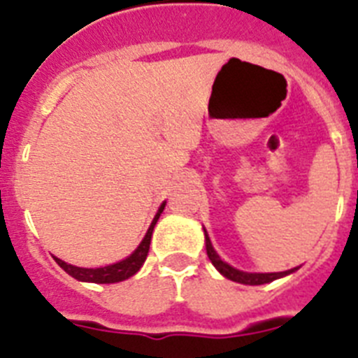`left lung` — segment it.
<instances>
[{
    "instance_id": "left-lung-1",
    "label": "left lung",
    "mask_w": 358,
    "mask_h": 358,
    "mask_svg": "<svg viewBox=\"0 0 358 358\" xmlns=\"http://www.w3.org/2000/svg\"><path fill=\"white\" fill-rule=\"evenodd\" d=\"M204 237H206V253H208V257H210V261H212L213 266L221 271L226 279L235 280V282L257 286V284H266V282H271V280H275V279H280V277H284V275H289L292 271L297 270V268H293V270L279 271V273H246V271L235 270V268H231L230 264H226V262L222 261L219 255H217L215 250H213V246H212V243H210V237L206 235V231H204Z\"/></svg>"
}]
</instances>
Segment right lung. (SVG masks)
<instances>
[{
	"mask_svg": "<svg viewBox=\"0 0 358 358\" xmlns=\"http://www.w3.org/2000/svg\"><path fill=\"white\" fill-rule=\"evenodd\" d=\"M164 210V203L161 204V208H159L157 215L154 217V221L150 224L148 231H146L145 239L141 241V244L137 246L136 252L127 257L124 261L115 262V264H110V266L105 268H78L72 266V264H66L65 261H61V259H56V262L59 264L63 270L66 271L69 275H72L74 279L83 280V282H96V284H110V282H121V280L128 279V277H132L134 273L139 271V268L143 266V262L146 261V255H148L150 250V241H152V231H154V226L157 222L159 215Z\"/></svg>",
	"mask_w": 358,
	"mask_h": 358,
	"instance_id": "right-lung-1",
	"label": "right lung"
}]
</instances>
